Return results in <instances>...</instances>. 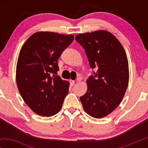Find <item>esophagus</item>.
<instances>
[{"label": "esophagus", "instance_id": "1", "mask_svg": "<svg viewBox=\"0 0 148 148\" xmlns=\"http://www.w3.org/2000/svg\"><path fill=\"white\" fill-rule=\"evenodd\" d=\"M71 86H73L75 85V81H73V80H71Z\"/></svg>", "mask_w": 148, "mask_h": 148}]
</instances>
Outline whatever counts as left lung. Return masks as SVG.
Segmentation results:
<instances>
[{
    "label": "left lung",
    "instance_id": "1",
    "mask_svg": "<svg viewBox=\"0 0 148 148\" xmlns=\"http://www.w3.org/2000/svg\"><path fill=\"white\" fill-rule=\"evenodd\" d=\"M75 40L85 50L90 67L96 70L87 80L88 90L80 100L88 114L102 118L119 106L127 90L126 53L116 38L104 30L78 34Z\"/></svg>",
    "mask_w": 148,
    "mask_h": 148
}]
</instances>
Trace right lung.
Wrapping results in <instances>:
<instances>
[{
    "mask_svg": "<svg viewBox=\"0 0 148 148\" xmlns=\"http://www.w3.org/2000/svg\"><path fill=\"white\" fill-rule=\"evenodd\" d=\"M73 40V35L38 32L20 50L16 69L18 90L26 104L40 116H52L62 108L69 84L58 75V60Z\"/></svg>",
    "mask_w": 148,
    "mask_h": 148,
    "instance_id": "obj_1",
    "label": "right lung"
}]
</instances>
